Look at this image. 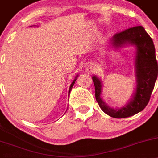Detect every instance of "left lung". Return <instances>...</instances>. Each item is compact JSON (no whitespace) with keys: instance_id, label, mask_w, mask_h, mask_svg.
Listing matches in <instances>:
<instances>
[{"instance_id":"1","label":"left lung","mask_w":158,"mask_h":158,"mask_svg":"<svg viewBox=\"0 0 158 158\" xmlns=\"http://www.w3.org/2000/svg\"><path fill=\"white\" fill-rule=\"evenodd\" d=\"M113 46L118 47L125 44L135 45L137 49L135 60L137 86L133 99L126 106L119 109L108 107L100 98L102 82L93 76L96 99L101 109L109 116L114 118H124L142 111L150 100L155 81L157 77L158 66L156 59L155 48L152 38L142 26H135L115 34L111 39Z\"/></svg>"}]
</instances>
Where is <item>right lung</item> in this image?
<instances>
[{
  "label": "right lung",
  "instance_id": "right-lung-1",
  "mask_svg": "<svg viewBox=\"0 0 158 158\" xmlns=\"http://www.w3.org/2000/svg\"><path fill=\"white\" fill-rule=\"evenodd\" d=\"M77 77H75V79H74V81H73V82L72 83V84H71V86H70V88H69V93H70L71 90H72V88L73 87V86H74V82H75V81H76V79H77Z\"/></svg>",
  "mask_w": 158,
  "mask_h": 158
}]
</instances>
